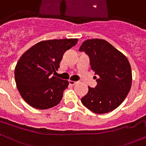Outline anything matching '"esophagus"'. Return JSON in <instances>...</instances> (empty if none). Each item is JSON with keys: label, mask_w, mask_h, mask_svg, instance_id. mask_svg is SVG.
Returning a JSON list of instances; mask_svg holds the SVG:
<instances>
[{"label": "esophagus", "mask_w": 146, "mask_h": 146, "mask_svg": "<svg viewBox=\"0 0 146 146\" xmlns=\"http://www.w3.org/2000/svg\"><path fill=\"white\" fill-rule=\"evenodd\" d=\"M69 83L71 85H75V84H76L77 83H78V82H73V81L69 80Z\"/></svg>", "instance_id": "obj_1"}]
</instances>
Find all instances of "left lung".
<instances>
[{
  "mask_svg": "<svg viewBox=\"0 0 146 146\" xmlns=\"http://www.w3.org/2000/svg\"><path fill=\"white\" fill-rule=\"evenodd\" d=\"M89 56L91 70L99 76L94 88L88 87L82 103L98 114L113 111L130 91L132 82L131 65L126 56L103 39H88L79 48Z\"/></svg>",
  "mask_w": 146,
  "mask_h": 146,
  "instance_id": "obj_1",
  "label": "left lung"
}]
</instances>
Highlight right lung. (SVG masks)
Masks as SVG:
<instances>
[{"label": "right lung", "mask_w": 146, "mask_h": 146, "mask_svg": "<svg viewBox=\"0 0 146 146\" xmlns=\"http://www.w3.org/2000/svg\"><path fill=\"white\" fill-rule=\"evenodd\" d=\"M77 41V38L42 41L22 55L15 69V79L21 96L30 106L44 110L61 102L69 82L50 75L58 69L65 51Z\"/></svg>", "instance_id": "1"}]
</instances>
